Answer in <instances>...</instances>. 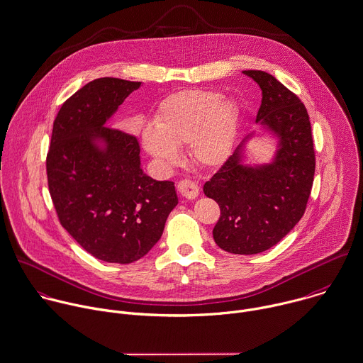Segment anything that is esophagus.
I'll use <instances>...</instances> for the list:
<instances>
[{"label":"esophagus","instance_id":"obj_1","mask_svg":"<svg viewBox=\"0 0 363 363\" xmlns=\"http://www.w3.org/2000/svg\"><path fill=\"white\" fill-rule=\"evenodd\" d=\"M177 190H179V193H180L183 197H186V199H189V200L196 199V197L199 196V193H200V189H199L197 183L193 182V180H189V179L182 180V182L177 184Z\"/></svg>","mask_w":363,"mask_h":363}]
</instances>
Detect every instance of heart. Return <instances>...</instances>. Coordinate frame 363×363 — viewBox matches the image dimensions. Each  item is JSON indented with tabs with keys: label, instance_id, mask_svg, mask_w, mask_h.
<instances>
[{
	"label": "heart",
	"instance_id": "heart-1",
	"mask_svg": "<svg viewBox=\"0 0 363 363\" xmlns=\"http://www.w3.org/2000/svg\"><path fill=\"white\" fill-rule=\"evenodd\" d=\"M238 121L240 108L231 99L206 90L180 91L162 103L153 130H145L142 142L164 167L177 163L176 147L187 143L196 163L216 167L231 153Z\"/></svg>",
	"mask_w": 363,
	"mask_h": 363
}]
</instances>
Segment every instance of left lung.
<instances>
[{"mask_svg": "<svg viewBox=\"0 0 363 363\" xmlns=\"http://www.w3.org/2000/svg\"><path fill=\"white\" fill-rule=\"evenodd\" d=\"M262 90L256 122L277 138L273 160L245 164L249 133L220 170L204 184L221 216L213 230L216 243L235 255H255L284 238L303 217L311 193L315 155L304 104L272 74L243 70Z\"/></svg>", "mask_w": 363, "mask_h": 363, "instance_id": "obj_1", "label": "left lung"}]
</instances>
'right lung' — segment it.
<instances>
[{
	"label": "right lung",
	"mask_w": 363,
	"mask_h": 363,
	"mask_svg": "<svg viewBox=\"0 0 363 363\" xmlns=\"http://www.w3.org/2000/svg\"><path fill=\"white\" fill-rule=\"evenodd\" d=\"M140 82L103 77L66 100L53 122L46 173L62 227L94 257L132 263L160 240L177 206L173 182L140 167L133 135L106 126Z\"/></svg>",
	"instance_id": "1"
}]
</instances>
